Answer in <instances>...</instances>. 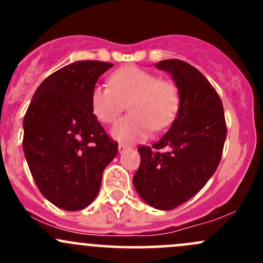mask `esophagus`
Segmentation results:
<instances>
[{
  "mask_svg": "<svg viewBox=\"0 0 263 263\" xmlns=\"http://www.w3.org/2000/svg\"><path fill=\"white\" fill-rule=\"evenodd\" d=\"M127 148H128V146H127V145H124V144H119V145H118V151H119V154L124 153V151H126Z\"/></svg>",
  "mask_w": 263,
  "mask_h": 263,
  "instance_id": "34e87169",
  "label": "esophagus"
}]
</instances>
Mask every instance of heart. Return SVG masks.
I'll return each mask as SVG.
<instances>
[{"label": "heart", "instance_id": "b5f03b06", "mask_svg": "<svg viewBox=\"0 0 263 263\" xmlns=\"http://www.w3.org/2000/svg\"><path fill=\"white\" fill-rule=\"evenodd\" d=\"M129 115L119 119L112 136L126 144L146 139L151 129L166 128L176 118L181 104L179 89L173 81L137 66H126L109 78V86L95 85L90 105L103 123H113L128 102Z\"/></svg>", "mask_w": 263, "mask_h": 263}]
</instances>
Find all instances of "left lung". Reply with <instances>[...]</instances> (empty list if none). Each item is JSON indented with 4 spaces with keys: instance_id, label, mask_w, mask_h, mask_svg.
<instances>
[{
    "instance_id": "left-lung-1",
    "label": "left lung",
    "mask_w": 263,
    "mask_h": 263,
    "mask_svg": "<svg viewBox=\"0 0 263 263\" xmlns=\"http://www.w3.org/2000/svg\"><path fill=\"white\" fill-rule=\"evenodd\" d=\"M181 104L169 131L151 146L139 147L141 163L134 176L140 197L158 210H173L192 198L213 177L227 139L224 109L208 79L190 63L164 60Z\"/></svg>"
}]
</instances>
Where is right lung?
I'll return each mask as SVG.
<instances>
[{
  "label": "right lung",
  "mask_w": 263,
  "mask_h": 263,
  "mask_svg": "<svg viewBox=\"0 0 263 263\" xmlns=\"http://www.w3.org/2000/svg\"><path fill=\"white\" fill-rule=\"evenodd\" d=\"M113 63L78 61L46 79L24 117L23 148L42 195L57 208L82 210L97 197L113 141L90 105L92 87Z\"/></svg>",
  "instance_id": "add662e5"
}]
</instances>
